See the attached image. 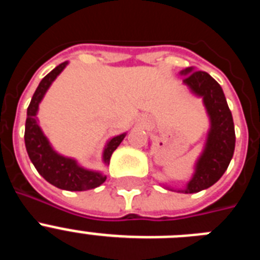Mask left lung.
<instances>
[{
    "label": "left lung",
    "mask_w": 260,
    "mask_h": 260,
    "mask_svg": "<svg viewBox=\"0 0 260 260\" xmlns=\"http://www.w3.org/2000/svg\"><path fill=\"white\" fill-rule=\"evenodd\" d=\"M181 74L186 75L183 83L189 86L195 95L203 98L211 119L207 143L197 162L194 176L186 189L178 190L185 194H192L208 189L221 178L233 157L236 134L232 112L220 84L208 73L194 71L192 68L186 69Z\"/></svg>",
    "instance_id": "8db88e82"
}]
</instances>
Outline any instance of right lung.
<instances>
[{
	"label": "right lung",
	"instance_id": "add662e5",
	"mask_svg": "<svg viewBox=\"0 0 260 260\" xmlns=\"http://www.w3.org/2000/svg\"><path fill=\"white\" fill-rule=\"evenodd\" d=\"M66 65H68V61L62 62L61 65L53 69L39 83L38 88L31 99V103L27 108L24 143H26V150L29 156V160L35 165L36 171L44 177L48 182L58 189L68 190V191H84V190L95 189L104 183L107 176L99 173V172L87 171L84 168L79 167L73 158L58 155L50 147L49 142L41 132L38 119H36L39 104L44 98L45 92L53 80L56 79L57 75L65 69ZM125 135L126 134L117 135L108 142L104 153H103V160L107 165L109 164L110 156L113 151L123 141Z\"/></svg>",
	"mask_w": 260,
	"mask_h": 260
}]
</instances>
